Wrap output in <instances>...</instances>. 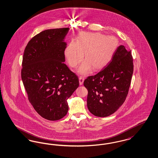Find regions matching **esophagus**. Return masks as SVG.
I'll list each match as a JSON object with an SVG mask.
<instances>
[{
    "label": "esophagus",
    "instance_id": "obj_1",
    "mask_svg": "<svg viewBox=\"0 0 158 158\" xmlns=\"http://www.w3.org/2000/svg\"><path fill=\"white\" fill-rule=\"evenodd\" d=\"M79 85H82V84H83V83L84 82V80H85L84 77H82V76H80V77H79Z\"/></svg>",
    "mask_w": 158,
    "mask_h": 158
}]
</instances>
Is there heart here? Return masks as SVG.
Returning <instances> with one entry per match:
<instances>
[{
	"label": "heart",
	"instance_id": "1",
	"mask_svg": "<svg viewBox=\"0 0 158 158\" xmlns=\"http://www.w3.org/2000/svg\"><path fill=\"white\" fill-rule=\"evenodd\" d=\"M118 40L114 36L99 33L82 32L76 42H70L64 51V55L70 66L76 68L83 59L85 61L77 70L82 75L89 74L92 69H101L114 55L118 46Z\"/></svg>",
	"mask_w": 158,
	"mask_h": 158
}]
</instances>
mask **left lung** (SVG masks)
Segmentation results:
<instances>
[{
  "instance_id": "1",
  "label": "left lung",
  "mask_w": 158,
  "mask_h": 158,
  "mask_svg": "<svg viewBox=\"0 0 158 158\" xmlns=\"http://www.w3.org/2000/svg\"><path fill=\"white\" fill-rule=\"evenodd\" d=\"M133 72L131 51L120 45L106 66L84 81L88 91L87 106L90 112L98 117L114 113L126 99Z\"/></svg>"
}]
</instances>
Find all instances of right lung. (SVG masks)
Returning a JSON list of instances; mask_svg holds the SVG:
<instances>
[{
  "label": "right lung",
  "instance_id": "1",
  "mask_svg": "<svg viewBox=\"0 0 158 158\" xmlns=\"http://www.w3.org/2000/svg\"><path fill=\"white\" fill-rule=\"evenodd\" d=\"M69 28L48 29L26 46L21 77L29 101L42 118L59 120L68 111L67 100L79 86V79L64 63Z\"/></svg>",
  "mask_w": 158,
  "mask_h": 158
}]
</instances>
